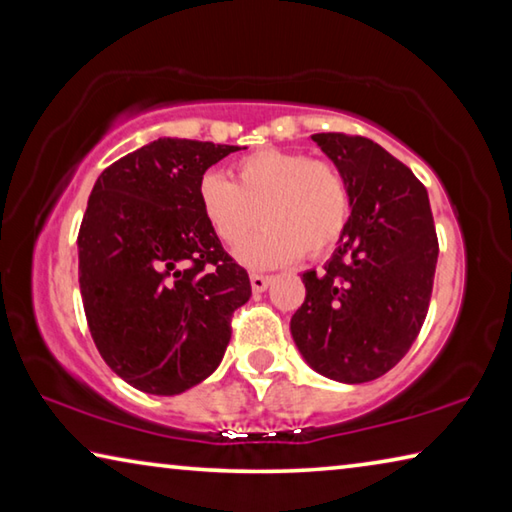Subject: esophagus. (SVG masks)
Returning <instances> with one entry per match:
<instances>
[{
    "instance_id": "esophagus-1",
    "label": "esophagus",
    "mask_w": 512,
    "mask_h": 512,
    "mask_svg": "<svg viewBox=\"0 0 512 512\" xmlns=\"http://www.w3.org/2000/svg\"><path fill=\"white\" fill-rule=\"evenodd\" d=\"M250 284H253V291L255 293H262V291L268 289V284H271V275L253 273V275H250Z\"/></svg>"
}]
</instances>
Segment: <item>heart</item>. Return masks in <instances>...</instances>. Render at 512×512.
<instances>
[{
	"label": "heart",
	"instance_id": "1",
	"mask_svg": "<svg viewBox=\"0 0 512 512\" xmlns=\"http://www.w3.org/2000/svg\"><path fill=\"white\" fill-rule=\"evenodd\" d=\"M235 180L207 171L198 180V207L214 237L239 248L250 266H280L320 257L343 237L352 216V189L339 164L302 151L259 149L232 164Z\"/></svg>",
	"mask_w": 512,
	"mask_h": 512
}]
</instances>
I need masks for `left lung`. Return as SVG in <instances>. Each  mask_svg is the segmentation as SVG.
Here are the masks:
<instances>
[{
	"label": "left lung",
	"mask_w": 512,
	"mask_h": 512,
	"mask_svg": "<svg viewBox=\"0 0 512 512\" xmlns=\"http://www.w3.org/2000/svg\"><path fill=\"white\" fill-rule=\"evenodd\" d=\"M352 189L341 246L320 273H302L307 296L291 334L311 368L343 384L372 381L402 361L427 318L438 237L413 171L368 137L311 135Z\"/></svg>",
	"instance_id": "obj_1"
}]
</instances>
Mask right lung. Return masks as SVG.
<instances>
[{
    "instance_id": "right-lung-1",
    "label": "right lung",
    "mask_w": 512,
    "mask_h": 512,
    "mask_svg": "<svg viewBox=\"0 0 512 512\" xmlns=\"http://www.w3.org/2000/svg\"><path fill=\"white\" fill-rule=\"evenodd\" d=\"M235 151L162 137L92 187L79 230L83 309L103 361L137 391L178 395L210 377L232 314L253 293L196 194L203 173Z\"/></svg>"
}]
</instances>
